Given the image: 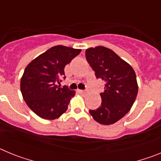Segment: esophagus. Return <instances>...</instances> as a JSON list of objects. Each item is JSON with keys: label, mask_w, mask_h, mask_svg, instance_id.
<instances>
[{"label": "esophagus", "mask_w": 161, "mask_h": 161, "mask_svg": "<svg viewBox=\"0 0 161 161\" xmlns=\"http://www.w3.org/2000/svg\"><path fill=\"white\" fill-rule=\"evenodd\" d=\"M79 93H82V94H86L88 92H87V91H85V90H79Z\"/></svg>", "instance_id": "1"}]
</instances>
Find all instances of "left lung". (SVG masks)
Returning <instances> with one entry per match:
<instances>
[{"mask_svg": "<svg viewBox=\"0 0 161 161\" xmlns=\"http://www.w3.org/2000/svg\"><path fill=\"white\" fill-rule=\"evenodd\" d=\"M85 56L97 78L106 82L105 90L101 93V106L89 110V114L100 124H114L130 111L136 101V72L128 63L105 47L88 48Z\"/></svg>", "mask_w": 161, "mask_h": 161, "instance_id": "obj_1", "label": "left lung"}]
</instances>
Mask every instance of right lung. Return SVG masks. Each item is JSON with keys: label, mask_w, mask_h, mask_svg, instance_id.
Here are the masks:
<instances>
[{"label": "right lung", "mask_w": 161, "mask_h": 161, "mask_svg": "<svg viewBox=\"0 0 161 161\" xmlns=\"http://www.w3.org/2000/svg\"><path fill=\"white\" fill-rule=\"evenodd\" d=\"M81 52L58 45L33 59L25 68L20 88L26 105L38 116L47 120L65 113L76 92L58 86L64 76V68ZM64 78H65V76Z\"/></svg>", "instance_id": "right-lung-1"}]
</instances>
